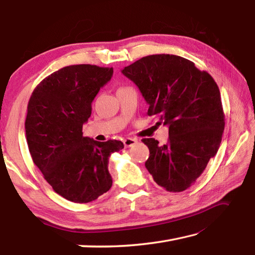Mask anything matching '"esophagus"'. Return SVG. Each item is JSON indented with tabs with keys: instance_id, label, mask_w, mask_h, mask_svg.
<instances>
[{
	"instance_id": "esophagus-1",
	"label": "esophagus",
	"mask_w": 255,
	"mask_h": 255,
	"mask_svg": "<svg viewBox=\"0 0 255 255\" xmlns=\"http://www.w3.org/2000/svg\"><path fill=\"white\" fill-rule=\"evenodd\" d=\"M137 142V140L136 139H133V138H126V139H124V146H125V148H129V147H132L134 143Z\"/></svg>"
}]
</instances>
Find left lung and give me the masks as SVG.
<instances>
[{"mask_svg":"<svg viewBox=\"0 0 255 255\" xmlns=\"http://www.w3.org/2000/svg\"><path fill=\"white\" fill-rule=\"evenodd\" d=\"M122 73L139 88L148 116L169 127L166 144L142 139L150 152L144 166L167 191L186 190L220 147L224 114L217 83L191 61L169 54L142 57Z\"/></svg>","mask_w":255,"mask_h":255,"instance_id":"8db88e82","label":"left lung"}]
</instances>
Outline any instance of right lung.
I'll return each instance as SVG.
<instances>
[{
  "label": "right lung",
  "mask_w": 255,
  "mask_h": 255,
  "mask_svg": "<svg viewBox=\"0 0 255 255\" xmlns=\"http://www.w3.org/2000/svg\"><path fill=\"white\" fill-rule=\"evenodd\" d=\"M113 73L89 64L63 67L37 85L27 105L25 132L33 161L54 191L75 203L96 200L112 188L109 157L124 148L119 140L83 136L94 98Z\"/></svg>",
  "instance_id": "right-lung-1"
}]
</instances>
